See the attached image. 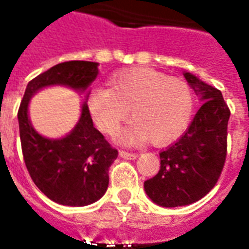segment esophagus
Here are the masks:
<instances>
[{
	"label": "esophagus",
	"instance_id": "obj_1",
	"mask_svg": "<svg viewBox=\"0 0 249 249\" xmlns=\"http://www.w3.org/2000/svg\"><path fill=\"white\" fill-rule=\"evenodd\" d=\"M120 157H123V159H128V160H135L139 157L137 153H130V152H125V151H120L119 152Z\"/></svg>",
	"mask_w": 249,
	"mask_h": 249
}]
</instances>
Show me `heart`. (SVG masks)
I'll return each mask as SVG.
<instances>
[{
	"mask_svg": "<svg viewBox=\"0 0 249 249\" xmlns=\"http://www.w3.org/2000/svg\"><path fill=\"white\" fill-rule=\"evenodd\" d=\"M88 109L100 129L114 135L128 114L133 120L120 135L124 144L149 139L162 145L176 140L191 121L193 94L187 82L149 68H133L110 78V88L94 87Z\"/></svg>",
	"mask_w": 249,
	"mask_h": 249,
	"instance_id": "1",
	"label": "heart"
}]
</instances>
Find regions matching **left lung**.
<instances>
[{
  "instance_id": "obj_1",
  "label": "left lung",
  "mask_w": 249,
  "mask_h": 249,
  "mask_svg": "<svg viewBox=\"0 0 249 249\" xmlns=\"http://www.w3.org/2000/svg\"><path fill=\"white\" fill-rule=\"evenodd\" d=\"M203 105L180 139L160 152V171L146 180L148 197L160 207H183L204 197L214 187L227 156L230 109L219 89L183 73Z\"/></svg>"
}]
</instances>
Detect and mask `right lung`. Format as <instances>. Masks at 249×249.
Returning <instances> with one entry per match:
<instances>
[{
	"instance_id": "right-lung-1",
	"label": "right lung",
	"mask_w": 249,
	"mask_h": 249,
	"mask_svg": "<svg viewBox=\"0 0 249 249\" xmlns=\"http://www.w3.org/2000/svg\"><path fill=\"white\" fill-rule=\"evenodd\" d=\"M97 74L98 62L57 64L28 84L19 105L17 117L25 165L41 192L61 205L85 207L103 197L108 189L109 167L119 152L93 126L87 101L81 104L76 126L61 139H49L30 123V98L41 89L54 85L87 92Z\"/></svg>"
}]
</instances>
